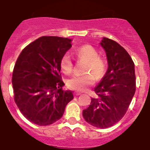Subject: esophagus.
Wrapping results in <instances>:
<instances>
[{"label":"esophagus","instance_id":"1","mask_svg":"<svg viewBox=\"0 0 150 150\" xmlns=\"http://www.w3.org/2000/svg\"><path fill=\"white\" fill-rule=\"evenodd\" d=\"M81 95V93H79V92H77V91H76V92H74V95Z\"/></svg>","mask_w":150,"mask_h":150}]
</instances>
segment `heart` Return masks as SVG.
I'll return each mask as SVG.
<instances>
[{"mask_svg":"<svg viewBox=\"0 0 150 150\" xmlns=\"http://www.w3.org/2000/svg\"><path fill=\"white\" fill-rule=\"evenodd\" d=\"M74 53L79 62H85L83 74L74 76L69 79L67 86L70 89L76 91H84L92 86L98 79H101L107 71V62L99 55L98 51L91 45H83L74 50ZM62 72L65 75H70L74 70V63L68 54L62 55L59 62Z\"/></svg>","mask_w":150,"mask_h":150,"instance_id":"heart-1","label":"heart"}]
</instances>
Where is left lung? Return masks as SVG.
Listing matches in <instances>:
<instances>
[{"instance_id":"1","label":"left lung","mask_w":150,"mask_h":150,"mask_svg":"<svg viewBox=\"0 0 150 150\" xmlns=\"http://www.w3.org/2000/svg\"><path fill=\"white\" fill-rule=\"evenodd\" d=\"M100 45L108 61V69L98 86L96 96L83 110V116L88 124L106 128L122 119L136 90L134 63L128 52L116 41L104 38Z\"/></svg>"}]
</instances>
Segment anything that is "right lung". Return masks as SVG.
<instances>
[{
    "label": "right lung",
    "mask_w": 150,
    "mask_h": 150,
    "mask_svg": "<svg viewBox=\"0 0 150 150\" xmlns=\"http://www.w3.org/2000/svg\"><path fill=\"white\" fill-rule=\"evenodd\" d=\"M68 38L43 36L21 52L12 76L14 100L25 117L44 126L62 117L73 98L71 91L62 89L64 83L59 62L71 48Z\"/></svg>",
    "instance_id": "1"
}]
</instances>
